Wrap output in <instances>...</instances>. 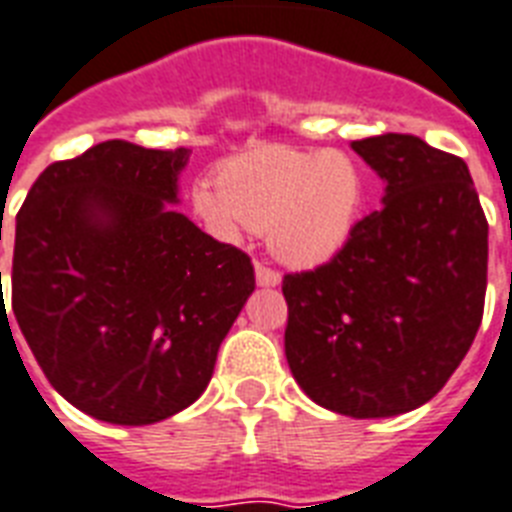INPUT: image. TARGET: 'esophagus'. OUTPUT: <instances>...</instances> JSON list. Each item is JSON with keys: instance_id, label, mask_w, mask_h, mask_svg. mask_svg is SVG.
Returning a JSON list of instances; mask_svg holds the SVG:
<instances>
[{"instance_id": "34e87169", "label": "esophagus", "mask_w": 512, "mask_h": 512, "mask_svg": "<svg viewBox=\"0 0 512 512\" xmlns=\"http://www.w3.org/2000/svg\"><path fill=\"white\" fill-rule=\"evenodd\" d=\"M280 280V272L264 267V264H256V285H261V288H275V285H280Z\"/></svg>"}]
</instances>
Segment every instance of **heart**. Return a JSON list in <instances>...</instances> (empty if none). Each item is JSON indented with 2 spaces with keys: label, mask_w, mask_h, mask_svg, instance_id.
Wrapping results in <instances>:
<instances>
[{
  "label": "heart",
  "mask_w": 512,
  "mask_h": 512,
  "mask_svg": "<svg viewBox=\"0 0 512 512\" xmlns=\"http://www.w3.org/2000/svg\"><path fill=\"white\" fill-rule=\"evenodd\" d=\"M365 198V171L354 155L264 145L224 163L219 187H195L192 206L224 240H237L245 227L267 232L282 264L317 269L349 245Z\"/></svg>",
  "instance_id": "b5f03b06"
}]
</instances>
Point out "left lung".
Segmentation results:
<instances>
[{
  "instance_id": "8db88e82",
  "label": "left lung",
  "mask_w": 512,
  "mask_h": 512,
  "mask_svg": "<svg viewBox=\"0 0 512 512\" xmlns=\"http://www.w3.org/2000/svg\"><path fill=\"white\" fill-rule=\"evenodd\" d=\"M351 150L383 208L314 272L285 275V357L304 394L349 418H394L439 394L484 317L489 224L463 158L412 134Z\"/></svg>"
}]
</instances>
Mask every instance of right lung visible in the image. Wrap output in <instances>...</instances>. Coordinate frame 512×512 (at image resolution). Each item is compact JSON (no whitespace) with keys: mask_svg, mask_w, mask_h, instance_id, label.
Instances as JSON below:
<instances>
[{"mask_svg":"<svg viewBox=\"0 0 512 512\" xmlns=\"http://www.w3.org/2000/svg\"><path fill=\"white\" fill-rule=\"evenodd\" d=\"M187 161V147L100 142L47 166L15 219L20 333L57 394L105 423L190 407L256 288L243 251L174 208Z\"/></svg>","mask_w":512,"mask_h":512,"instance_id":"right-lung-1","label":"right lung"}]
</instances>
